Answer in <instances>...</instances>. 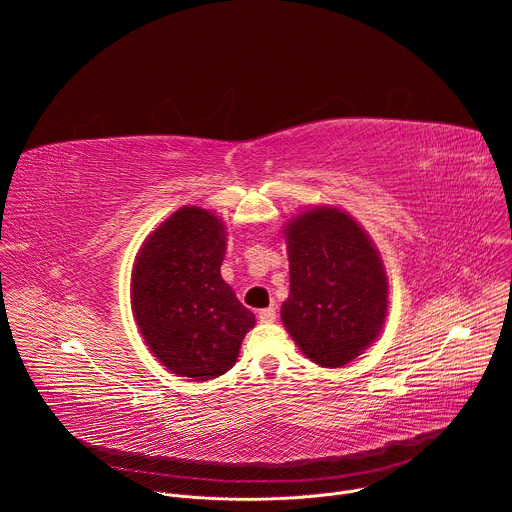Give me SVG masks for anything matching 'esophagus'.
<instances>
[{"label":"esophagus","instance_id":"esophagus-1","mask_svg":"<svg viewBox=\"0 0 512 512\" xmlns=\"http://www.w3.org/2000/svg\"><path fill=\"white\" fill-rule=\"evenodd\" d=\"M275 318H277L275 308H263V310L259 312V320H261L263 324H271V322H275Z\"/></svg>","mask_w":512,"mask_h":512}]
</instances>
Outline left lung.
I'll return each instance as SVG.
<instances>
[{
  "label": "left lung",
  "mask_w": 512,
  "mask_h": 512,
  "mask_svg": "<svg viewBox=\"0 0 512 512\" xmlns=\"http://www.w3.org/2000/svg\"><path fill=\"white\" fill-rule=\"evenodd\" d=\"M289 298L281 320L300 350L320 367L338 369L379 336L389 283L369 235L352 216L320 206L285 227Z\"/></svg>",
  "instance_id": "8db88e82"
}]
</instances>
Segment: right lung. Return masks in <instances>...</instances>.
Here are the masks:
<instances>
[{
  "label": "right lung",
  "mask_w": 512,
  "mask_h": 512,
  "mask_svg": "<svg viewBox=\"0 0 512 512\" xmlns=\"http://www.w3.org/2000/svg\"><path fill=\"white\" fill-rule=\"evenodd\" d=\"M227 235L221 218L184 206L141 245L131 273L139 332L164 367L208 381L237 362L255 316L221 277Z\"/></svg>",
  "instance_id": "right-lung-1"
}]
</instances>
